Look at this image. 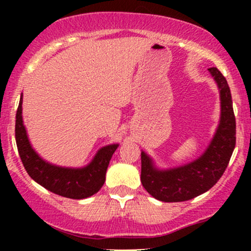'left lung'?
Returning a JSON list of instances; mask_svg holds the SVG:
<instances>
[{
  "label": "left lung",
  "instance_id": "1",
  "mask_svg": "<svg viewBox=\"0 0 251 251\" xmlns=\"http://www.w3.org/2000/svg\"><path fill=\"white\" fill-rule=\"evenodd\" d=\"M220 88L221 120L211 143L198 159L170 170H159L151 158L142 152L143 186L150 195L162 201H184L208 191L226 171L236 145V120L231 93L223 74L209 68Z\"/></svg>",
  "mask_w": 251,
  "mask_h": 251
}]
</instances>
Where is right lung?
Instances as JSON below:
<instances>
[{
  "label": "right lung",
  "instance_id": "1",
  "mask_svg": "<svg viewBox=\"0 0 251 251\" xmlns=\"http://www.w3.org/2000/svg\"><path fill=\"white\" fill-rule=\"evenodd\" d=\"M15 139L20 158L28 175L50 192L72 200L87 198L101 189L109 160L119 146L112 144L100 149L93 160L81 169L61 168L45 162L34 151L28 140L22 120V94L16 112Z\"/></svg>",
  "mask_w": 251,
  "mask_h": 251
}]
</instances>
